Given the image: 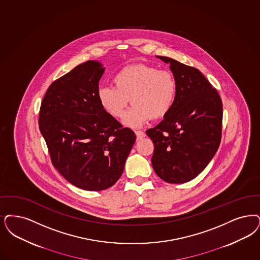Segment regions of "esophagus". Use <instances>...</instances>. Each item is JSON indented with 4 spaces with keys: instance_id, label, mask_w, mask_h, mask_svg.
<instances>
[{
    "instance_id": "34e87169",
    "label": "esophagus",
    "mask_w": 260,
    "mask_h": 260,
    "mask_svg": "<svg viewBox=\"0 0 260 260\" xmlns=\"http://www.w3.org/2000/svg\"><path fill=\"white\" fill-rule=\"evenodd\" d=\"M135 135H136V137H137V140H140L143 137H145V133L143 131H135Z\"/></svg>"
}]
</instances>
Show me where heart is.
<instances>
[{"mask_svg":"<svg viewBox=\"0 0 260 260\" xmlns=\"http://www.w3.org/2000/svg\"><path fill=\"white\" fill-rule=\"evenodd\" d=\"M114 86H103L98 91L104 110L120 119L129 104L133 108L126 115V125L138 126L150 119L166 117L171 110L177 93L174 74L149 64H131L115 73Z\"/></svg>","mask_w":260,"mask_h":260,"instance_id":"1","label":"heart"}]
</instances>
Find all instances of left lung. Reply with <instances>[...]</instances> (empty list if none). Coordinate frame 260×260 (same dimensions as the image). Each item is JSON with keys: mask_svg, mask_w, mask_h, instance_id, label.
<instances>
[{"mask_svg": "<svg viewBox=\"0 0 260 260\" xmlns=\"http://www.w3.org/2000/svg\"><path fill=\"white\" fill-rule=\"evenodd\" d=\"M170 63L176 99L165 119L146 131L154 143L152 166L170 184L186 183L207 167L221 139L222 103L217 90L193 67L157 56Z\"/></svg>", "mask_w": 260, "mask_h": 260, "instance_id": "8db88e82", "label": "left lung"}]
</instances>
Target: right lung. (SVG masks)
Wrapping results in <instances>:
<instances>
[{"instance_id": "add662e5", "label": "right lung", "mask_w": 260, "mask_h": 260, "mask_svg": "<svg viewBox=\"0 0 260 260\" xmlns=\"http://www.w3.org/2000/svg\"><path fill=\"white\" fill-rule=\"evenodd\" d=\"M104 73L100 62L87 61L55 80L39 117L53 167L73 186L93 191L119 180L136 139L99 101Z\"/></svg>"}]
</instances>
